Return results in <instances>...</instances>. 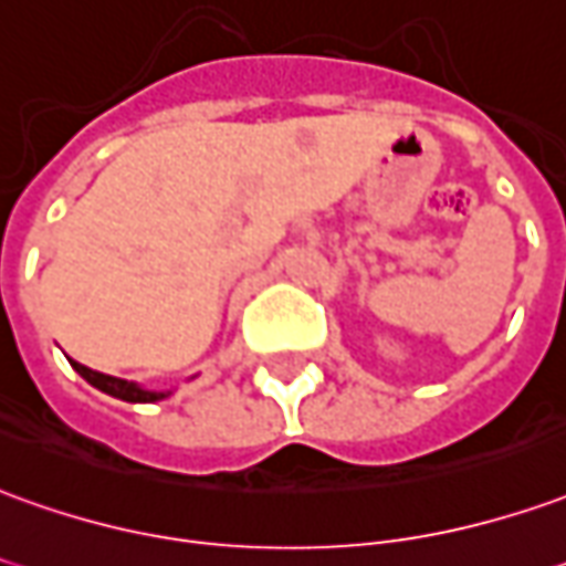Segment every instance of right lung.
<instances>
[{"label": "right lung", "instance_id": "right-lung-1", "mask_svg": "<svg viewBox=\"0 0 566 566\" xmlns=\"http://www.w3.org/2000/svg\"><path fill=\"white\" fill-rule=\"evenodd\" d=\"M70 365L76 367V374H82V377L88 379L94 389L113 395V398H122V401H132V405H149V401H161V398H168V395H171V392H149V389L137 386V382L109 377V374H101V370H91V367L78 365V361H70Z\"/></svg>", "mask_w": 566, "mask_h": 566}]
</instances>
